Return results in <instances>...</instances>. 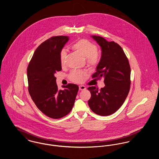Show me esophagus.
<instances>
[{
  "label": "esophagus",
  "instance_id": "obj_1",
  "mask_svg": "<svg viewBox=\"0 0 159 159\" xmlns=\"http://www.w3.org/2000/svg\"><path fill=\"white\" fill-rule=\"evenodd\" d=\"M79 89L80 91H83V90H85L86 89V87L84 86H79Z\"/></svg>",
  "mask_w": 159,
  "mask_h": 159
}]
</instances>
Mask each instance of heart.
Returning <instances> with one entry per match:
<instances>
[{
    "label": "heart",
    "instance_id": "b5f03b06",
    "mask_svg": "<svg viewBox=\"0 0 159 159\" xmlns=\"http://www.w3.org/2000/svg\"><path fill=\"white\" fill-rule=\"evenodd\" d=\"M72 48L80 52L84 57H86L88 62L91 64H95L97 62V47L95 44L87 40H80L75 43ZM66 51L65 49L62 50L61 54V64L62 67H66ZM86 75V72L84 71L75 70L70 75V80L73 82L81 81L83 77Z\"/></svg>",
    "mask_w": 159,
    "mask_h": 159
}]
</instances>
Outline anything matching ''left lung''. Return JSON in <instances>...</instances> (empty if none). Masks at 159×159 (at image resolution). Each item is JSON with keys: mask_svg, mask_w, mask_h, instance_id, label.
<instances>
[{"mask_svg": "<svg viewBox=\"0 0 159 159\" xmlns=\"http://www.w3.org/2000/svg\"><path fill=\"white\" fill-rule=\"evenodd\" d=\"M101 47L102 56L92 75L93 78H104L105 86L100 90L88 88L91 93L88 105L91 110L100 116L115 113L124 103L130 91V67L122 48L114 42L92 35Z\"/></svg>", "mask_w": 159, "mask_h": 159, "instance_id": "left-lung-1", "label": "left lung"}]
</instances>
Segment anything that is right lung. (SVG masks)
<instances>
[{
  "label": "right lung",
  "mask_w": 159,
  "mask_h": 159,
  "mask_svg": "<svg viewBox=\"0 0 159 159\" xmlns=\"http://www.w3.org/2000/svg\"><path fill=\"white\" fill-rule=\"evenodd\" d=\"M67 36L52 37L35 51L27 67L28 90L37 107L46 116L60 119L73 108L79 89L76 84L62 86L59 90L54 75L62 70L61 52Z\"/></svg>",
  "instance_id": "right-lung-1"
}]
</instances>
